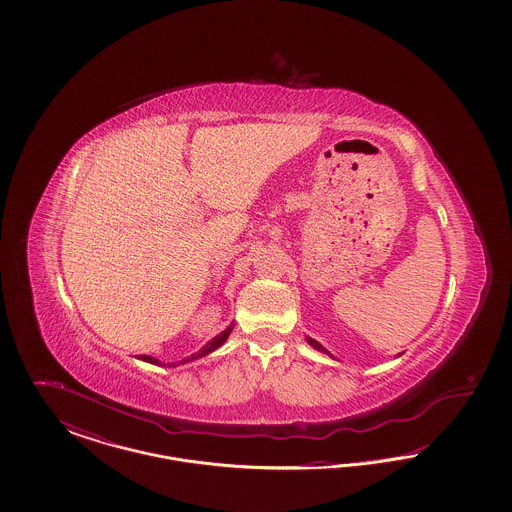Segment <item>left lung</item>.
<instances>
[{
	"mask_svg": "<svg viewBox=\"0 0 512 512\" xmlns=\"http://www.w3.org/2000/svg\"><path fill=\"white\" fill-rule=\"evenodd\" d=\"M307 341H309V345H313V347H315V349H318V351H322V353H326V355L334 357V355H332V353H328V351H326V349H324V347H322V345H320V343H318L317 340H313V338H307Z\"/></svg>",
	"mask_w": 512,
	"mask_h": 512,
	"instance_id": "obj_1",
	"label": "left lung"
}]
</instances>
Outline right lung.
I'll return each instance as SVG.
<instances>
[{
  "label": "right lung",
  "mask_w": 512,
  "mask_h": 512,
  "mask_svg": "<svg viewBox=\"0 0 512 512\" xmlns=\"http://www.w3.org/2000/svg\"><path fill=\"white\" fill-rule=\"evenodd\" d=\"M232 328H234V324L232 326H228L224 332H220L219 336H215L213 340L209 341L207 345H203L197 353H194L192 357H188V359H184L182 363H188V361H194V359H199V357H205V355H209L211 351H215L217 347H220L224 341H226V338L230 336V332H232ZM140 359L142 361H146V363H151V365H161L157 359H153V357H149V355H140ZM182 363H178V365H182ZM169 366H176V365H169Z\"/></svg>",
  "instance_id": "obj_1"
}]
</instances>
